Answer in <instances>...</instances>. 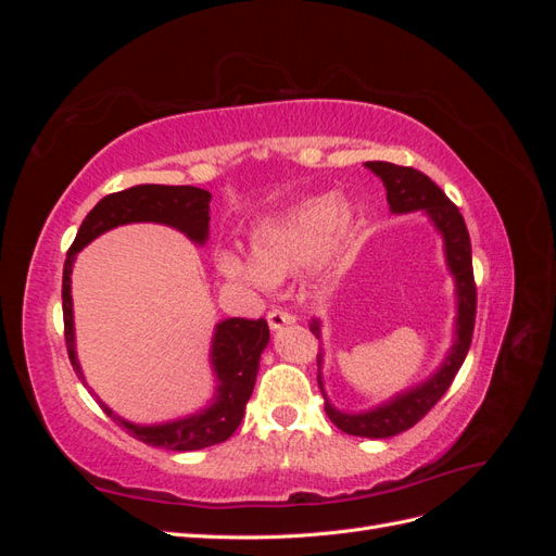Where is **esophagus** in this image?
Returning <instances> with one entry per match:
<instances>
[{"label": "esophagus", "instance_id": "34e87169", "mask_svg": "<svg viewBox=\"0 0 556 556\" xmlns=\"http://www.w3.org/2000/svg\"><path fill=\"white\" fill-rule=\"evenodd\" d=\"M266 319H268V327H271V329H282L285 325L294 323V315L288 313V311H282V308H271V311H268Z\"/></svg>", "mask_w": 556, "mask_h": 556}]
</instances>
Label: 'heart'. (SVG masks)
Here are the masks:
<instances>
[{
  "label": "heart",
  "instance_id": "heart-1",
  "mask_svg": "<svg viewBox=\"0 0 556 556\" xmlns=\"http://www.w3.org/2000/svg\"><path fill=\"white\" fill-rule=\"evenodd\" d=\"M350 223V201L333 194L306 199L252 231V264L231 255V252H220L215 260V268L229 282L264 288L266 280H280L294 266L317 255L327 239L336 241L343 237Z\"/></svg>",
  "mask_w": 556,
  "mask_h": 556
}]
</instances>
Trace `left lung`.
<instances>
[{
	"label": "left lung",
	"instance_id": "left-lung-1",
	"mask_svg": "<svg viewBox=\"0 0 556 556\" xmlns=\"http://www.w3.org/2000/svg\"><path fill=\"white\" fill-rule=\"evenodd\" d=\"M364 166L382 180L387 190V204H390L394 213H429L433 225L443 233L447 266L454 280H457V341H454L439 374L429 378L425 384L415 387V390L399 394L394 401L384 403V406L359 415L339 413L329 401H325V410L329 419L341 431L350 435H364V439H390V435L415 427L450 390L454 376L459 374V368L468 355L470 339H473L478 292L466 223L459 208L452 204L439 185L422 172L413 169V166H399L392 162H366ZM311 331L319 336L317 323H313ZM317 382L319 390H323V380H319V376Z\"/></svg>",
	"mask_w": 556,
	"mask_h": 556
}]
</instances>
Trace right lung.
<instances>
[{
    "instance_id": "add662e5",
    "label": "right lung",
    "mask_w": 556,
    "mask_h": 556,
    "mask_svg": "<svg viewBox=\"0 0 556 556\" xmlns=\"http://www.w3.org/2000/svg\"><path fill=\"white\" fill-rule=\"evenodd\" d=\"M208 201L211 192L192 188V185H137L123 192H113L104 197L86 215L76 239L66 252L64 271H62V313H64V343L70 352V362L78 378L83 371L74 350V313H72V266L76 252L86 248L99 233H104L117 225L127 223H162L180 229L194 243H204L208 237ZM268 343L266 319H245L231 317L215 327L213 336V368L217 374V396L206 410L192 417L178 419V422L139 427L115 417L109 406L102 410L117 419L127 429L129 435L146 445L190 452L225 443L229 435L241 425L245 403L255 387L262 350Z\"/></svg>"
}]
</instances>
